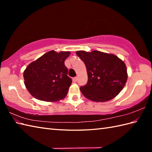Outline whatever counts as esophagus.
Returning <instances> with one entry per match:
<instances>
[{
	"instance_id": "1",
	"label": "esophagus",
	"mask_w": 152,
	"mask_h": 152,
	"mask_svg": "<svg viewBox=\"0 0 152 152\" xmlns=\"http://www.w3.org/2000/svg\"><path fill=\"white\" fill-rule=\"evenodd\" d=\"M72 80H73L74 82H76L77 81V80H78V77H74V78H73Z\"/></svg>"
}]
</instances>
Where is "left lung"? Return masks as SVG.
<instances>
[{"mask_svg":"<svg viewBox=\"0 0 152 152\" xmlns=\"http://www.w3.org/2000/svg\"><path fill=\"white\" fill-rule=\"evenodd\" d=\"M88 76V83L80 88L83 96L95 102H106L117 96L127 82V67L121 59L112 53L94 50L77 51Z\"/></svg>","mask_w":152,"mask_h":152,"instance_id":"1","label":"left lung"}]
</instances>
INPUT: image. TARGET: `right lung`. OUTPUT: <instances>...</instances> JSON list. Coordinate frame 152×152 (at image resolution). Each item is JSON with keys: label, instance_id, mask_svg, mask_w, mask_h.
Segmentation results:
<instances>
[{"label": "right lung", "instance_id": "add662e5", "mask_svg": "<svg viewBox=\"0 0 152 152\" xmlns=\"http://www.w3.org/2000/svg\"><path fill=\"white\" fill-rule=\"evenodd\" d=\"M70 51L51 50L27 66L23 72L25 86L35 99L56 102L66 96L72 80L67 76L64 61Z\"/></svg>", "mask_w": 152, "mask_h": 152}]
</instances>
